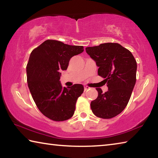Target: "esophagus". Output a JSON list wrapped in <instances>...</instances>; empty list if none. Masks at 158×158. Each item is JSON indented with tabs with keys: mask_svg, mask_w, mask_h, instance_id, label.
I'll use <instances>...</instances> for the list:
<instances>
[{
	"mask_svg": "<svg viewBox=\"0 0 158 158\" xmlns=\"http://www.w3.org/2000/svg\"><path fill=\"white\" fill-rule=\"evenodd\" d=\"M90 89V87H89V86H85L84 87V91H86V90H88Z\"/></svg>",
	"mask_w": 158,
	"mask_h": 158,
	"instance_id": "34e87169",
	"label": "esophagus"
}]
</instances>
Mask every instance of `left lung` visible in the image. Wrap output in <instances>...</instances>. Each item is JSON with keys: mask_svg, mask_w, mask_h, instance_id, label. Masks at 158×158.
Listing matches in <instances>:
<instances>
[{"mask_svg": "<svg viewBox=\"0 0 158 158\" xmlns=\"http://www.w3.org/2000/svg\"><path fill=\"white\" fill-rule=\"evenodd\" d=\"M96 62L98 75L105 79L108 90L96 89L98 98L90 102L96 116L109 119L121 114L126 107L136 83L137 61L129 50L118 43H104L85 48Z\"/></svg>", "mask_w": 158, "mask_h": 158, "instance_id": "obj_1", "label": "left lung"}]
</instances>
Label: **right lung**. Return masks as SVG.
<instances>
[{"mask_svg": "<svg viewBox=\"0 0 158 158\" xmlns=\"http://www.w3.org/2000/svg\"><path fill=\"white\" fill-rule=\"evenodd\" d=\"M83 52V46L47 40L31 53L26 66L29 90L39 110L52 121H66L74 113L84 86L63 87L59 80L60 72L68 68L70 58Z\"/></svg>", "mask_w": 158, "mask_h": 158, "instance_id": "obj_1", "label": "right lung"}]
</instances>
